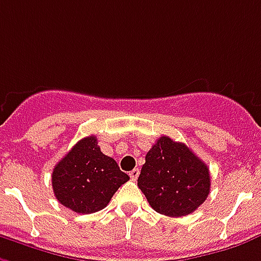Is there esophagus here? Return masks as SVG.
<instances>
[{"instance_id": "obj_1", "label": "esophagus", "mask_w": 261, "mask_h": 261, "mask_svg": "<svg viewBox=\"0 0 261 261\" xmlns=\"http://www.w3.org/2000/svg\"><path fill=\"white\" fill-rule=\"evenodd\" d=\"M138 175H140V169H134L130 171V177L133 181H136V179L138 178Z\"/></svg>"}]
</instances>
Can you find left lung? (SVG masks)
Wrapping results in <instances>:
<instances>
[{
    "mask_svg": "<svg viewBox=\"0 0 261 261\" xmlns=\"http://www.w3.org/2000/svg\"><path fill=\"white\" fill-rule=\"evenodd\" d=\"M138 187L155 212L181 217L207 198L209 169L185 144L163 136L146 153Z\"/></svg>",
    "mask_w": 261,
    "mask_h": 261,
    "instance_id": "obj_1",
    "label": "left lung"
}]
</instances>
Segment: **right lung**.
<instances>
[{"mask_svg":"<svg viewBox=\"0 0 261 261\" xmlns=\"http://www.w3.org/2000/svg\"><path fill=\"white\" fill-rule=\"evenodd\" d=\"M130 177L115 159L103 155L95 136L83 138L52 171V188L59 203L76 213L105 209L112 196Z\"/></svg>","mask_w":261,"mask_h":261,"instance_id":"right-lung-1","label":"right lung"}]
</instances>
